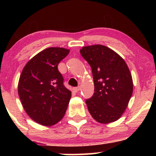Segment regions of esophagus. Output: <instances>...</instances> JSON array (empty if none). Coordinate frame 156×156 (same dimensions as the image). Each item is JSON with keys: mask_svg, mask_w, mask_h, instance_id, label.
I'll return each mask as SVG.
<instances>
[{"mask_svg": "<svg viewBox=\"0 0 156 156\" xmlns=\"http://www.w3.org/2000/svg\"><path fill=\"white\" fill-rule=\"evenodd\" d=\"M73 90L74 92H78L80 90V87H74L73 89Z\"/></svg>", "mask_w": 156, "mask_h": 156, "instance_id": "1", "label": "esophagus"}]
</instances>
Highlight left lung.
Masks as SVG:
<instances>
[{
    "label": "left lung",
    "instance_id": "1",
    "mask_svg": "<svg viewBox=\"0 0 156 156\" xmlns=\"http://www.w3.org/2000/svg\"><path fill=\"white\" fill-rule=\"evenodd\" d=\"M80 52L91 66L94 82V94L86 100L89 112L102 124L118 120L133 94L127 65L117 53L101 44L83 47Z\"/></svg>",
    "mask_w": 156,
    "mask_h": 156
}]
</instances>
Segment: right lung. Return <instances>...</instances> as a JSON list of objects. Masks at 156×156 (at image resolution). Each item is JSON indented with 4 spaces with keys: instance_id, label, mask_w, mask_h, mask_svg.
<instances>
[{
    "instance_id": "right-lung-1",
    "label": "right lung",
    "mask_w": 156,
    "mask_h": 156,
    "mask_svg": "<svg viewBox=\"0 0 156 156\" xmlns=\"http://www.w3.org/2000/svg\"><path fill=\"white\" fill-rule=\"evenodd\" d=\"M70 50L49 47L29 60L20 76L18 93L27 115L36 122L51 126L62 120L72 96L63 84L58 65Z\"/></svg>"
}]
</instances>
